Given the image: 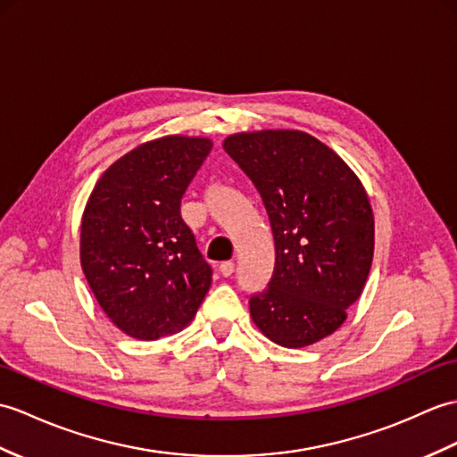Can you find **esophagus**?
Returning <instances> with one entry per match:
<instances>
[{
	"label": "esophagus",
	"mask_w": 457,
	"mask_h": 457,
	"mask_svg": "<svg viewBox=\"0 0 457 457\" xmlns=\"http://www.w3.org/2000/svg\"><path fill=\"white\" fill-rule=\"evenodd\" d=\"M233 270H236V264H233L231 261H226V262L220 264V274H221V277H226V278L231 277Z\"/></svg>",
	"instance_id": "obj_1"
}]
</instances>
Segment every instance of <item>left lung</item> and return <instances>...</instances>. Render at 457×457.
<instances>
[{"label": "left lung", "instance_id": "obj_1", "mask_svg": "<svg viewBox=\"0 0 457 457\" xmlns=\"http://www.w3.org/2000/svg\"><path fill=\"white\" fill-rule=\"evenodd\" d=\"M224 150L257 188L274 237V272L251 295L254 325L286 348L335 333L374 257L366 190L331 147L300 130L231 134Z\"/></svg>", "mask_w": 457, "mask_h": 457}]
</instances>
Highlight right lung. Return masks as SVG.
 <instances>
[{"label": "right lung", "instance_id": "right-lung-1", "mask_svg": "<svg viewBox=\"0 0 457 457\" xmlns=\"http://www.w3.org/2000/svg\"><path fill=\"white\" fill-rule=\"evenodd\" d=\"M210 152L208 137L145 142L103 173L85 206V278L109 320L140 341L185 328L210 290V264L180 218V198Z\"/></svg>", "mask_w": 457, "mask_h": 457}]
</instances>
